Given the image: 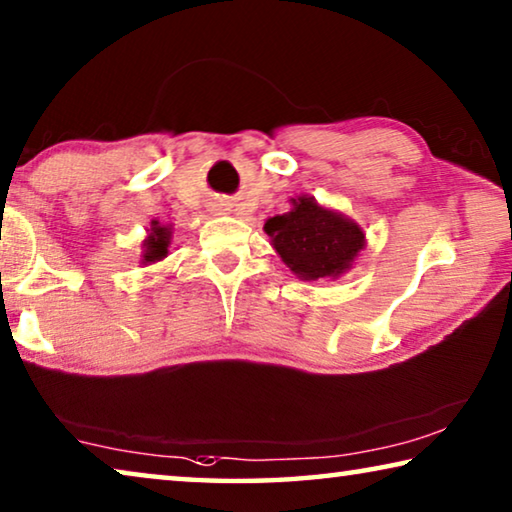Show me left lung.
<instances>
[{
	"mask_svg": "<svg viewBox=\"0 0 512 512\" xmlns=\"http://www.w3.org/2000/svg\"><path fill=\"white\" fill-rule=\"evenodd\" d=\"M291 202V212L264 223V232L282 262L303 280L339 278L351 269L367 243L362 227L344 214L321 207L310 196Z\"/></svg>",
	"mask_w": 512,
	"mask_h": 512,
	"instance_id": "obj_1",
	"label": "left lung"
}]
</instances>
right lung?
I'll return each mask as SVG.
<instances>
[{
  "label": "right lung",
  "instance_id": "1",
  "mask_svg": "<svg viewBox=\"0 0 512 512\" xmlns=\"http://www.w3.org/2000/svg\"><path fill=\"white\" fill-rule=\"evenodd\" d=\"M170 239H173V232H170V225H161L159 221H152L148 239L143 241V255L141 264H154L161 262L168 255Z\"/></svg>",
  "mask_w": 512,
  "mask_h": 512
}]
</instances>
